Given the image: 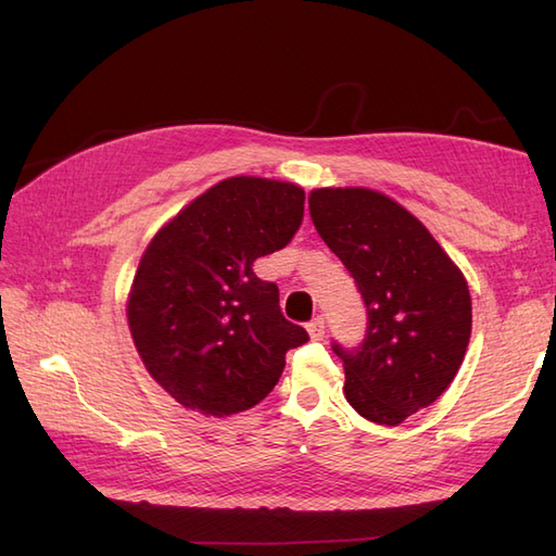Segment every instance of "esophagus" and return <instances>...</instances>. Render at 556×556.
Masks as SVG:
<instances>
[{
  "label": "esophagus",
  "mask_w": 556,
  "mask_h": 556,
  "mask_svg": "<svg viewBox=\"0 0 556 556\" xmlns=\"http://www.w3.org/2000/svg\"><path fill=\"white\" fill-rule=\"evenodd\" d=\"M306 329H308L313 341H323L325 339V317H319V315L313 317L311 323L306 325Z\"/></svg>",
  "instance_id": "obj_1"
}]
</instances>
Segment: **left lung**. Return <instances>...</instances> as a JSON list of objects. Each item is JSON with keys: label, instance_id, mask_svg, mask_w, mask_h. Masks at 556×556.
<instances>
[{"label": "left lung", "instance_id": "1", "mask_svg": "<svg viewBox=\"0 0 556 556\" xmlns=\"http://www.w3.org/2000/svg\"><path fill=\"white\" fill-rule=\"evenodd\" d=\"M308 206L366 306L359 348L331 343L345 399L371 422L396 427L459 371L473 317L466 278L415 215L376 190L319 188Z\"/></svg>", "mask_w": 556, "mask_h": 556}]
</instances>
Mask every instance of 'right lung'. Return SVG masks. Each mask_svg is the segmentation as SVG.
Segmentation results:
<instances>
[{"instance_id":"obj_1","label":"right lung","mask_w":556,"mask_h":556,"mask_svg":"<svg viewBox=\"0 0 556 556\" xmlns=\"http://www.w3.org/2000/svg\"><path fill=\"white\" fill-rule=\"evenodd\" d=\"M292 182L233 176L213 185L146 248L127 301L134 345L180 406L204 415L248 410L274 390L304 327L285 319L278 285L252 271L304 220Z\"/></svg>"}]
</instances>
